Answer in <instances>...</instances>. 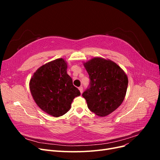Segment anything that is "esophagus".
I'll return each instance as SVG.
<instances>
[{
	"label": "esophagus",
	"mask_w": 160,
	"mask_h": 160,
	"mask_svg": "<svg viewBox=\"0 0 160 160\" xmlns=\"http://www.w3.org/2000/svg\"><path fill=\"white\" fill-rule=\"evenodd\" d=\"M79 89L80 92H81V93H83V87H82V86L79 87Z\"/></svg>",
	"instance_id": "esophagus-1"
}]
</instances>
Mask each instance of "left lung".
I'll use <instances>...</instances> for the list:
<instances>
[{
  "mask_svg": "<svg viewBox=\"0 0 160 160\" xmlns=\"http://www.w3.org/2000/svg\"><path fill=\"white\" fill-rule=\"evenodd\" d=\"M90 78V88L82 96L90 111L105 117L122 105L126 95L128 78L115 62L95 57L83 62Z\"/></svg>",
  "mask_w": 160,
  "mask_h": 160,
  "instance_id": "left-lung-1",
  "label": "left lung"
}]
</instances>
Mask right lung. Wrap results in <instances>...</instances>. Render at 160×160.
I'll use <instances>...</instances> for the list:
<instances>
[{"label":"right lung","mask_w":160,"mask_h":160,"mask_svg":"<svg viewBox=\"0 0 160 160\" xmlns=\"http://www.w3.org/2000/svg\"><path fill=\"white\" fill-rule=\"evenodd\" d=\"M67 62L59 58L40 67L30 79L32 98L42 111L52 117L63 115L71 108L75 97L81 95L67 74Z\"/></svg>","instance_id":"add662e5"}]
</instances>
